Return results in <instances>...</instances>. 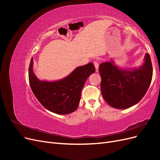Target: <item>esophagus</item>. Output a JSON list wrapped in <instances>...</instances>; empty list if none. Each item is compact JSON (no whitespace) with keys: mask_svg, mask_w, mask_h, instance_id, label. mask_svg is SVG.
<instances>
[{"mask_svg":"<svg viewBox=\"0 0 160 160\" xmlns=\"http://www.w3.org/2000/svg\"><path fill=\"white\" fill-rule=\"evenodd\" d=\"M94 65L95 67V72H99V63L98 61H95L94 62Z\"/></svg>","mask_w":160,"mask_h":160,"instance_id":"34e87169","label":"esophagus"}]
</instances>
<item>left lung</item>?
<instances>
[{
	"label": "left lung",
	"instance_id": "obj_1",
	"mask_svg": "<svg viewBox=\"0 0 160 160\" xmlns=\"http://www.w3.org/2000/svg\"><path fill=\"white\" fill-rule=\"evenodd\" d=\"M139 67L122 68L113 58L101 63V91L105 101L115 109H125L139 103L151 83L153 69L151 58L146 53Z\"/></svg>",
	"mask_w": 160,
	"mask_h": 160
}]
</instances>
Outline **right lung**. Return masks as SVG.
<instances>
[{"mask_svg": "<svg viewBox=\"0 0 160 160\" xmlns=\"http://www.w3.org/2000/svg\"><path fill=\"white\" fill-rule=\"evenodd\" d=\"M95 71L93 62L77 67L71 73L57 81L40 80L33 71V59L28 69V79L34 95L47 110L60 115L69 114L79 106L82 89L90 75Z\"/></svg>", "mask_w": 160, "mask_h": 160, "instance_id": "right-lung-1", "label": "right lung"}]
</instances>
